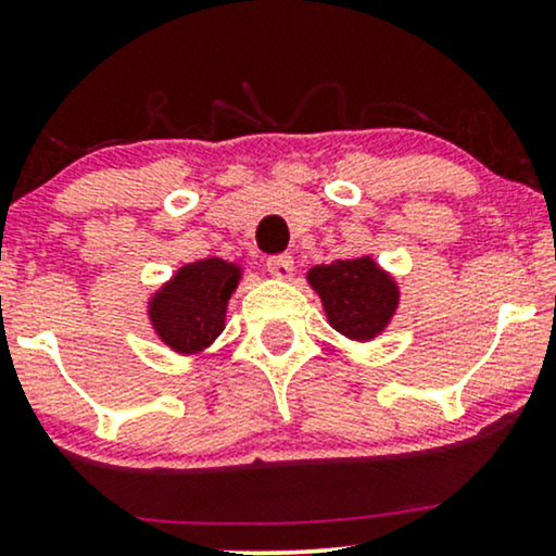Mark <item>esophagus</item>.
Here are the masks:
<instances>
[{
  "label": "esophagus",
  "instance_id": "1",
  "mask_svg": "<svg viewBox=\"0 0 556 556\" xmlns=\"http://www.w3.org/2000/svg\"><path fill=\"white\" fill-rule=\"evenodd\" d=\"M292 256H287V253H282V256H271L269 261H266V269H269L274 277L277 279H287L292 274Z\"/></svg>",
  "mask_w": 556,
  "mask_h": 556
}]
</instances>
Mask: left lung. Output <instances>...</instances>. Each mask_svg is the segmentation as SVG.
Here are the masks:
<instances>
[{
  "label": "left lung",
  "mask_w": 556,
  "mask_h": 556,
  "mask_svg": "<svg viewBox=\"0 0 556 556\" xmlns=\"http://www.w3.org/2000/svg\"><path fill=\"white\" fill-rule=\"evenodd\" d=\"M308 282L321 298L331 327L355 342L381 334L400 303L394 279L368 256L314 266Z\"/></svg>",
  "instance_id": "left-lung-1"
}]
</instances>
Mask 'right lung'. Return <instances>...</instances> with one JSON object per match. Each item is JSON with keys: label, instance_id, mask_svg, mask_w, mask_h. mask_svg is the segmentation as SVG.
Instances as JSON below:
<instances>
[{"label": "right lung", "instance_id": "right-lung-1", "mask_svg": "<svg viewBox=\"0 0 556 556\" xmlns=\"http://www.w3.org/2000/svg\"><path fill=\"white\" fill-rule=\"evenodd\" d=\"M240 277V266L222 258L182 266L149 303L159 340L185 355L208 348L225 329L227 300Z\"/></svg>", "mask_w": 556, "mask_h": 556}]
</instances>
